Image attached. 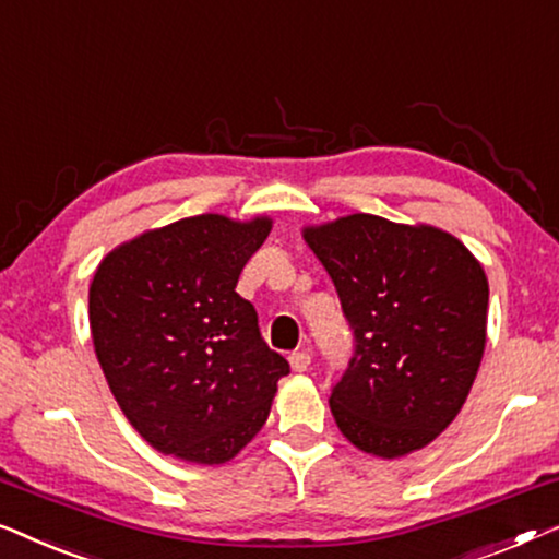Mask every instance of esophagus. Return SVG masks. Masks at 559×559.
Segmentation results:
<instances>
[{
  "label": "esophagus",
  "instance_id": "obj_1",
  "mask_svg": "<svg viewBox=\"0 0 559 559\" xmlns=\"http://www.w3.org/2000/svg\"><path fill=\"white\" fill-rule=\"evenodd\" d=\"M288 361H290V367H294V372H306L311 365V355L309 352H294V355L288 357Z\"/></svg>",
  "mask_w": 559,
  "mask_h": 559
}]
</instances>
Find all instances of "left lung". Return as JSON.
<instances>
[{
	"mask_svg": "<svg viewBox=\"0 0 559 559\" xmlns=\"http://www.w3.org/2000/svg\"><path fill=\"white\" fill-rule=\"evenodd\" d=\"M304 238L355 332L332 388L336 426L382 459L428 445L466 403L486 344L489 281L453 235L349 215Z\"/></svg>",
	"mask_w": 559,
	"mask_h": 559,
	"instance_id": "left-lung-1",
	"label": "left lung"
}]
</instances>
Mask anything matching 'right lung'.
I'll list each match as a JSON object with an SVG mask.
<instances>
[{
    "mask_svg": "<svg viewBox=\"0 0 559 559\" xmlns=\"http://www.w3.org/2000/svg\"><path fill=\"white\" fill-rule=\"evenodd\" d=\"M269 217H185L123 242L91 283L96 357L116 403L156 451L225 463L269 420L288 361L238 286Z\"/></svg>",
    "mask_w": 559,
    "mask_h": 559,
    "instance_id": "right-lung-1",
    "label": "right lung"
}]
</instances>
